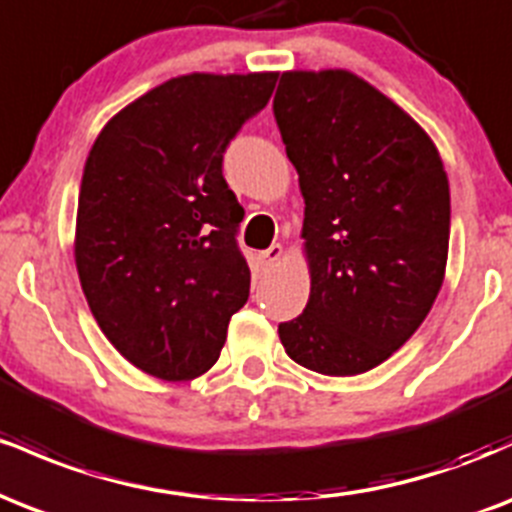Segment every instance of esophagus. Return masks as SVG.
<instances>
[{
    "mask_svg": "<svg viewBox=\"0 0 512 512\" xmlns=\"http://www.w3.org/2000/svg\"><path fill=\"white\" fill-rule=\"evenodd\" d=\"M281 252H284V248H281L279 243H274L272 248H267L264 252H260V255H257V262H260L262 272H267V269H272L274 264L281 260Z\"/></svg>",
    "mask_w": 512,
    "mask_h": 512,
    "instance_id": "esophagus-1",
    "label": "esophagus"
}]
</instances>
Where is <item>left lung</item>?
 <instances>
[{"label":"left lung","mask_w":512,"mask_h":512,"mask_svg":"<svg viewBox=\"0 0 512 512\" xmlns=\"http://www.w3.org/2000/svg\"><path fill=\"white\" fill-rule=\"evenodd\" d=\"M274 120L305 199L310 298L286 354L358 375L419 330L443 286L450 187L428 134L344 69L281 74Z\"/></svg>","instance_id":"8db88e82"}]
</instances>
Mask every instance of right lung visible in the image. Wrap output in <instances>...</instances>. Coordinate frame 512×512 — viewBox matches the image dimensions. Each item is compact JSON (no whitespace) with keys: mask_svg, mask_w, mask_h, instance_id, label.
<instances>
[{"mask_svg":"<svg viewBox=\"0 0 512 512\" xmlns=\"http://www.w3.org/2000/svg\"><path fill=\"white\" fill-rule=\"evenodd\" d=\"M274 86L276 74L170 79L120 110L86 158L81 289L110 344L144 373L202 375L248 303L245 211L223 178V154Z\"/></svg>","mask_w":512,"mask_h":512,"instance_id":"obj_1","label":"right lung"}]
</instances>
